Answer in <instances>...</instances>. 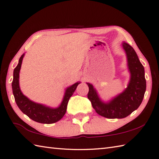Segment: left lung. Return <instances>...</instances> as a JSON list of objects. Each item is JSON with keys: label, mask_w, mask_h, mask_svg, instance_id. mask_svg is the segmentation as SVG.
I'll use <instances>...</instances> for the list:
<instances>
[{"label": "left lung", "mask_w": 159, "mask_h": 159, "mask_svg": "<svg viewBox=\"0 0 159 159\" xmlns=\"http://www.w3.org/2000/svg\"><path fill=\"white\" fill-rule=\"evenodd\" d=\"M122 46L127 56L130 73V82L126 90L109 103H105L98 98L93 85L87 83L89 88L88 98L93 107L98 114L110 119L125 118L138 108L143 101L146 89L144 68L135 51L126 43H123Z\"/></svg>", "instance_id": "left-lung-1"}]
</instances>
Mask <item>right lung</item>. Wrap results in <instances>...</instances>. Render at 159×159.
I'll return each mask as SVG.
<instances>
[{
    "instance_id": "obj_1",
    "label": "right lung",
    "mask_w": 159,
    "mask_h": 159,
    "mask_svg": "<svg viewBox=\"0 0 159 159\" xmlns=\"http://www.w3.org/2000/svg\"><path fill=\"white\" fill-rule=\"evenodd\" d=\"M24 56V54L21 56L18 65L13 70L12 90L16 104L24 114L29 116L30 119L35 122L43 123V124H52L60 120L65 114L69 98L75 92L80 82L74 84L66 90L63 101L58 108H50L45 107L43 105L34 103L24 96L21 92L19 86V73Z\"/></svg>"
}]
</instances>
